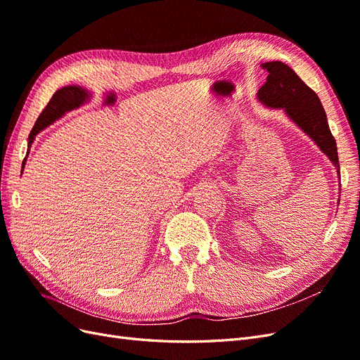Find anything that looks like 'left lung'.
Instances as JSON below:
<instances>
[{
  "label": "left lung",
  "instance_id": "8db88e82",
  "mask_svg": "<svg viewBox=\"0 0 360 360\" xmlns=\"http://www.w3.org/2000/svg\"><path fill=\"white\" fill-rule=\"evenodd\" d=\"M261 68L269 75L266 84L258 90V101L269 108H282L291 122L296 123L332 160L338 176L341 177L336 141L319 96L285 63L269 61L261 64Z\"/></svg>",
  "mask_w": 360,
  "mask_h": 360
}]
</instances>
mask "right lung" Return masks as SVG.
I'll return each mask as SVG.
<instances>
[{"label": "right lung", "mask_w": 360, "mask_h": 360, "mask_svg": "<svg viewBox=\"0 0 360 360\" xmlns=\"http://www.w3.org/2000/svg\"><path fill=\"white\" fill-rule=\"evenodd\" d=\"M89 97H90V93L79 85H68V86H63V89L57 90L56 94L52 96L49 103L46 105L45 110H43L41 114L39 115L34 127H32L31 134L28 136V147H31L32 141H34L36 135L40 132V130L52 124L56 120H58L66 112L75 110V108H79L82 103L89 101ZM25 162H27V158L22 162V171L25 167Z\"/></svg>", "instance_id": "right-lung-1"}]
</instances>
